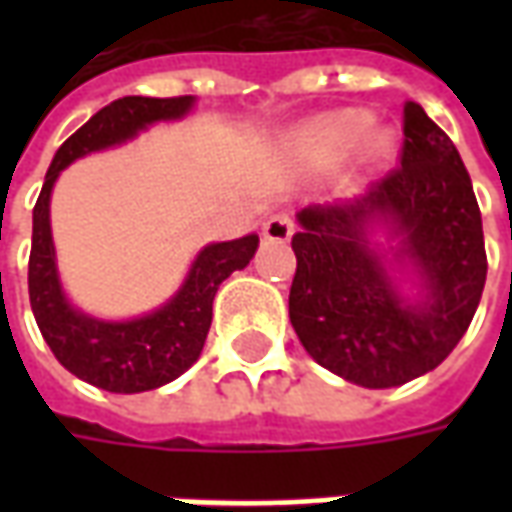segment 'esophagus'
I'll list each match as a JSON object with an SVG mask.
<instances>
[{
  "label": "esophagus",
  "mask_w": 512,
  "mask_h": 512,
  "mask_svg": "<svg viewBox=\"0 0 512 512\" xmlns=\"http://www.w3.org/2000/svg\"><path fill=\"white\" fill-rule=\"evenodd\" d=\"M290 235H293V219H290V213H271L266 222H263V238L266 241L285 244V241H290Z\"/></svg>",
  "instance_id": "34e87169"
}]
</instances>
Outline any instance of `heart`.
I'll return each instance as SVG.
<instances>
[{"label":"heart","instance_id":"heart-1","mask_svg":"<svg viewBox=\"0 0 512 512\" xmlns=\"http://www.w3.org/2000/svg\"><path fill=\"white\" fill-rule=\"evenodd\" d=\"M370 126H373V117L367 112H359V109L332 112V115L318 117L310 126L301 128L293 139V150L307 167L329 169L362 145ZM370 147H373V153H386L389 136L378 134Z\"/></svg>","mask_w":512,"mask_h":512}]
</instances>
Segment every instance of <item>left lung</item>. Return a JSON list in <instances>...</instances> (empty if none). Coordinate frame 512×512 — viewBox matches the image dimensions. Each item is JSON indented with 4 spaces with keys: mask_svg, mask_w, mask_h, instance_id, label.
Returning a JSON list of instances; mask_svg holds the SVG:
<instances>
[{
    "mask_svg": "<svg viewBox=\"0 0 512 512\" xmlns=\"http://www.w3.org/2000/svg\"><path fill=\"white\" fill-rule=\"evenodd\" d=\"M384 218L411 262L408 300L366 241ZM290 323L307 354L334 376L389 389L439 367L472 323L485 288L483 219L452 139L414 101L403 106L400 167L362 197L299 211Z\"/></svg>",
    "mask_w": 512,
    "mask_h": 512,
    "instance_id": "obj_1",
    "label": "left lung"
}]
</instances>
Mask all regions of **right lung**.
Instances as JSON below:
<instances>
[{
	"label": "right lung",
	"instance_id": "obj_1",
	"mask_svg": "<svg viewBox=\"0 0 512 512\" xmlns=\"http://www.w3.org/2000/svg\"><path fill=\"white\" fill-rule=\"evenodd\" d=\"M191 106V95H126L104 106L62 142L32 211L29 304L40 334L65 370L106 392L134 395L183 376L202 354L211 329L216 290L233 271L249 266L260 238L244 235L205 246L178 293L156 312L134 321H98L73 310L62 293L49 224L51 189L62 169L76 158L134 139L142 128L158 120H178Z\"/></svg>",
	"mask_w": 512,
	"mask_h": 512
}]
</instances>
